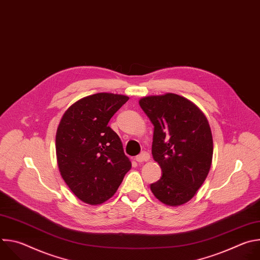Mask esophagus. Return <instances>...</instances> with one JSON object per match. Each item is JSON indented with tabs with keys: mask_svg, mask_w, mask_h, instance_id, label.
<instances>
[{
	"mask_svg": "<svg viewBox=\"0 0 260 260\" xmlns=\"http://www.w3.org/2000/svg\"><path fill=\"white\" fill-rule=\"evenodd\" d=\"M150 159V154L148 152H142L141 154H139L138 156H136V160L138 162H143V161H148Z\"/></svg>",
	"mask_w": 260,
	"mask_h": 260,
	"instance_id": "1",
	"label": "esophagus"
}]
</instances>
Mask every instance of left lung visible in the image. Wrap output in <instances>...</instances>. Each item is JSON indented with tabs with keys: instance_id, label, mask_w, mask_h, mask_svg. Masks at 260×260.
I'll use <instances>...</instances> for the list:
<instances>
[{
	"instance_id": "left-lung-1",
	"label": "left lung",
	"mask_w": 260,
	"mask_h": 260,
	"mask_svg": "<svg viewBox=\"0 0 260 260\" xmlns=\"http://www.w3.org/2000/svg\"><path fill=\"white\" fill-rule=\"evenodd\" d=\"M139 104L154 125L152 156L162 171L150 189L165 205L181 206L194 197L211 169L208 119L197 105L176 93L144 96Z\"/></svg>"
}]
</instances>
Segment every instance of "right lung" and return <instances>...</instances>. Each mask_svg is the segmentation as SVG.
Returning <instances> with one entry per match:
<instances>
[{
	"label": "right lung",
	"instance_id": "1",
	"mask_svg": "<svg viewBox=\"0 0 260 260\" xmlns=\"http://www.w3.org/2000/svg\"><path fill=\"white\" fill-rule=\"evenodd\" d=\"M128 96L100 92L63 113L55 136L56 159L66 184L80 201L100 205L117 191L132 162L118 135L108 126Z\"/></svg>",
	"mask_w": 260,
	"mask_h": 260
}]
</instances>
